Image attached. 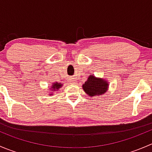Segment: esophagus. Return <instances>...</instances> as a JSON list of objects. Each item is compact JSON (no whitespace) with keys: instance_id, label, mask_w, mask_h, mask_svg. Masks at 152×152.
Wrapping results in <instances>:
<instances>
[{"instance_id":"1","label":"esophagus","mask_w":152,"mask_h":152,"mask_svg":"<svg viewBox=\"0 0 152 152\" xmlns=\"http://www.w3.org/2000/svg\"><path fill=\"white\" fill-rule=\"evenodd\" d=\"M70 83H73V82H74V80H73V79H70Z\"/></svg>"}]
</instances>
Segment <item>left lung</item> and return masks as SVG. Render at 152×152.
Instances as JSON below:
<instances>
[{
	"label": "left lung",
	"mask_w": 152,
	"mask_h": 152,
	"mask_svg": "<svg viewBox=\"0 0 152 152\" xmlns=\"http://www.w3.org/2000/svg\"><path fill=\"white\" fill-rule=\"evenodd\" d=\"M108 83L104 79L90 75L82 88L89 96H97L104 94L108 90Z\"/></svg>",
	"instance_id": "1"
}]
</instances>
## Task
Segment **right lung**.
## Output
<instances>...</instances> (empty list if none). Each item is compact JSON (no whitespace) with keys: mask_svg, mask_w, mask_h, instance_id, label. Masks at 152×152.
I'll return each instance as SVG.
<instances>
[{"mask_svg":"<svg viewBox=\"0 0 152 152\" xmlns=\"http://www.w3.org/2000/svg\"><path fill=\"white\" fill-rule=\"evenodd\" d=\"M62 87V85L60 83H57V82H55V83L52 84L51 88H50V91H56V90H59L60 87ZM53 94H49V96H52Z\"/></svg>","mask_w":152,"mask_h":152,"instance_id":"1","label":"right lung"}]
</instances>
